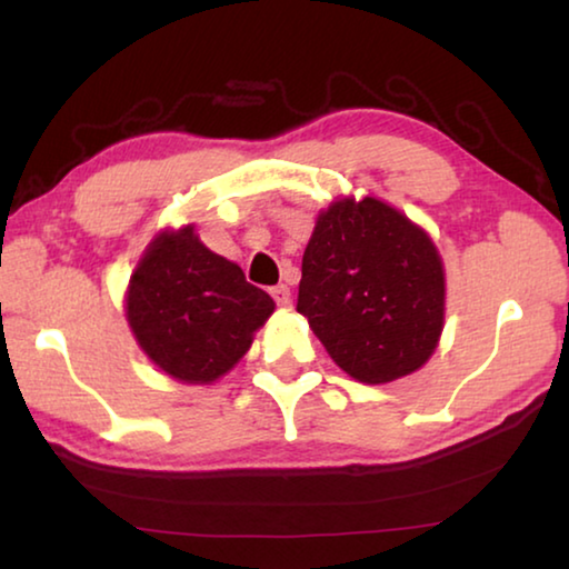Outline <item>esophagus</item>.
Listing matches in <instances>:
<instances>
[{
    "mask_svg": "<svg viewBox=\"0 0 569 569\" xmlns=\"http://www.w3.org/2000/svg\"><path fill=\"white\" fill-rule=\"evenodd\" d=\"M271 296L276 298V303L278 306H288V303H291V288H288V286H276V288H271Z\"/></svg>",
    "mask_w": 569,
    "mask_h": 569,
    "instance_id": "34e87169",
    "label": "esophagus"
}]
</instances>
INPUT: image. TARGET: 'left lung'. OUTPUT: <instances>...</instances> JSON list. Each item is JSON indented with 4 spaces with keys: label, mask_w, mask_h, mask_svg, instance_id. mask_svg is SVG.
Returning a JSON list of instances; mask_svg holds the SVG:
<instances>
[{
    "label": "left lung",
    "mask_w": 569,
    "mask_h": 569,
    "mask_svg": "<svg viewBox=\"0 0 569 569\" xmlns=\"http://www.w3.org/2000/svg\"><path fill=\"white\" fill-rule=\"evenodd\" d=\"M298 313L339 369L361 383L419 371L437 351L447 313L435 240L383 200H333L303 250Z\"/></svg>",
    "instance_id": "obj_1"
}]
</instances>
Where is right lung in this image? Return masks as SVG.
<instances>
[{"label":"right lung","instance_id":"1","mask_svg":"<svg viewBox=\"0 0 569 569\" xmlns=\"http://www.w3.org/2000/svg\"><path fill=\"white\" fill-rule=\"evenodd\" d=\"M273 311V298L250 286L238 263L213 253L192 223L160 230L124 291L134 341L182 383L226 377Z\"/></svg>","mask_w":569,"mask_h":569}]
</instances>
